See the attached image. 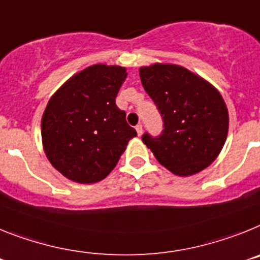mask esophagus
Here are the masks:
<instances>
[{
    "label": "esophagus",
    "instance_id": "esophagus-1",
    "mask_svg": "<svg viewBox=\"0 0 260 260\" xmlns=\"http://www.w3.org/2000/svg\"><path fill=\"white\" fill-rule=\"evenodd\" d=\"M136 131H137V135H139V136H141V135H143V125H141V124H137Z\"/></svg>",
    "mask_w": 260,
    "mask_h": 260
}]
</instances>
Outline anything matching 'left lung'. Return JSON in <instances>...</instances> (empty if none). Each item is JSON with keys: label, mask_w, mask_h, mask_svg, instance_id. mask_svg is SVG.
Returning a JSON list of instances; mask_svg holds the SVG:
<instances>
[{"label": "left lung", "mask_w": 260, "mask_h": 260, "mask_svg": "<svg viewBox=\"0 0 260 260\" xmlns=\"http://www.w3.org/2000/svg\"><path fill=\"white\" fill-rule=\"evenodd\" d=\"M143 86L164 120L158 137L143 141L157 161L179 177L200 173L217 158L229 128V114L216 87L174 64L140 68Z\"/></svg>", "instance_id": "left-lung-1"}]
</instances>
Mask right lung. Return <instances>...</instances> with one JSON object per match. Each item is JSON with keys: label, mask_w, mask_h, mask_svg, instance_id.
I'll return each mask as SVG.
<instances>
[{"label": "right lung", "mask_w": 260, "mask_h": 260, "mask_svg": "<svg viewBox=\"0 0 260 260\" xmlns=\"http://www.w3.org/2000/svg\"><path fill=\"white\" fill-rule=\"evenodd\" d=\"M125 77L123 67L91 65L49 99L42 117L43 148L68 179L83 184L105 179L137 136L115 103Z\"/></svg>", "instance_id": "obj_1"}]
</instances>
